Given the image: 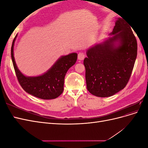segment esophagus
I'll return each instance as SVG.
<instances>
[{
  "mask_svg": "<svg viewBox=\"0 0 148 148\" xmlns=\"http://www.w3.org/2000/svg\"><path fill=\"white\" fill-rule=\"evenodd\" d=\"M84 57H85V55L83 52H79L78 54V59L79 60H82L84 59Z\"/></svg>",
  "mask_w": 148,
  "mask_h": 148,
  "instance_id": "esophagus-1",
  "label": "esophagus"
}]
</instances>
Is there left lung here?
<instances>
[{
    "label": "left lung",
    "instance_id": "1",
    "mask_svg": "<svg viewBox=\"0 0 148 148\" xmlns=\"http://www.w3.org/2000/svg\"><path fill=\"white\" fill-rule=\"evenodd\" d=\"M110 34L89 48L83 62L88 90L97 97L113 96L127 86L137 56L136 38L123 19L116 21Z\"/></svg>",
    "mask_w": 148,
    "mask_h": 148
}]
</instances>
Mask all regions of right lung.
<instances>
[{"label":"right lung","instance_id":"add662e5","mask_svg":"<svg viewBox=\"0 0 148 148\" xmlns=\"http://www.w3.org/2000/svg\"><path fill=\"white\" fill-rule=\"evenodd\" d=\"M17 34L11 47V57L16 76L21 86L28 94L42 99H52L59 97L64 91L65 76L67 71L77 60V53H71L62 56L44 74L28 77L21 73L13 56V46Z\"/></svg>","mask_w":148,"mask_h":148}]
</instances>
